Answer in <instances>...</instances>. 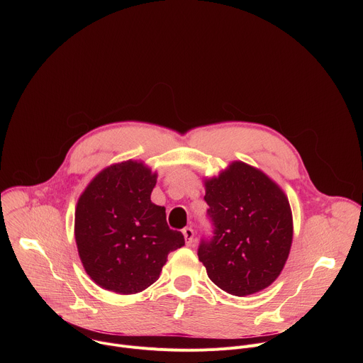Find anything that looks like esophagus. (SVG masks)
Segmentation results:
<instances>
[{"mask_svg":"<svg viewBox=\"0 0 363 363\" xmlns=\"http://www.w3.org/2000/svg\"><path fill=\"white\" fill-rule=\"evenodd\" d=\"M182 234H184V237H185L186 245H191V244L194 242V230L189 228V227H185V228L182 230Z\"/></svg>","mask_w":363,"mask_h":363,"instance_id":"34e87169","label":"esophagus"}]
</instances>
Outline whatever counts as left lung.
Masks as SVG:
<instances>
[{
    "mask_svg": "<svg viewBox=\"0 0 363 363\" xmlns=\"http://www.w3.org/2000/svg\"><path fill=\"white\" fill-rule=\"evenodd\" d=\"M213 234L202 237L198 258L214 284L234 296L270 286L281 273L293 238L290 205L262 171L234 162L205 182Z\"/></svg>",
    "mask_w": 363,
    "mask_h": 363,
    "instance_id": "left-lung-1",
    "label": "left lung"
}]
</instances>
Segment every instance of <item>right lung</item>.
<instances>
[{"instance_id": "right-lung-1", "label": "right lung", "mask_w": 363, "mask_h": 363, "mask_svg": "<svg viewBox=\"0 0 363 363\" xmlns=\"http://www.w3.org/2000/svg\"><path fill=\"white\" fill-rule=\"evenodd\" d=\"M157 174L135 161L103 169L82 194L74 234L86 273L100 287L133 294L160 279L167 257L185 244L164 206L150 201Z\"/></svg>"}]
</instances>
